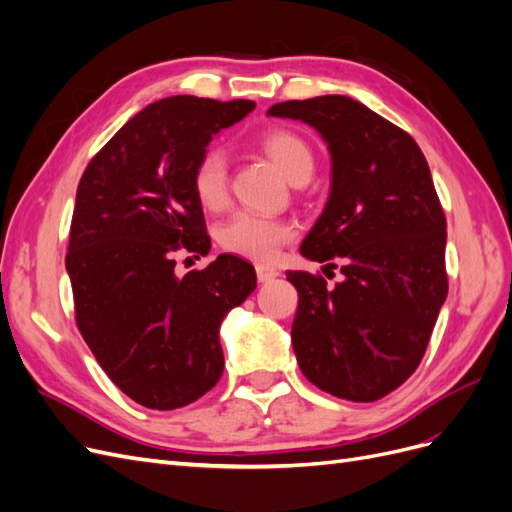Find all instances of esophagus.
<instances>
[{"label": "esophagus", "instance_id": "obj_1", "mask_svg": "<svg viewBox=\"0 0 512 512\" xmlns=\"http://www.w3.org/2000/svg\"><path fill=\"white\" fill-rule=\"evenodd\" d=\"M256 277L260 284H267V282L275 280V277H280V269L273 265H256Z\"/></svg>", "mask_w": 512, "mask_h": 512}]
</instances>
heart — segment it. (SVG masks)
<instances>
[{
    "label": "heart",
    "instance_id": "obj_1",
    "mask_svg": "<svg viewBox=\"0 0 512 512\" xmlns=\"http://www.w3.org/2000/svg\"><path fill=\"white\" fill-rule=\"evenodd\" d=\"M258 147L288 181L312 175V149L297 132L269 130L258 138ZM192 190L198 203L209 211H220L226 205L228 160L224 151L209 149L198 158L192 170ZM292 235L290 224L250 211L230 215L215 232L222 250L250 260H271Z\"/></svg>",
    "mask_w": 512,
    "mask_h": 512
}]
</instances>
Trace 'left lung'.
Wrapping results in <instances>:
<instances>
[{"mask_svg": "<svg viewBox=\"0 0 512 512\" xmlns=\"http://www.w3.org/2000/svg\"><path fill=\"white\" fill-rule=\"evenodd\" d=\"M267 115L307 123L331 153L327 205L301 254L337 260L344 280L327 288L286 271L299 292L297 363L324 393L376 401L414 374L448 292L446 220L427 160L408 132L346 96L288 100Z\"/></svg>", "mask_w": 512, "mask_h": 512, "instance_id": "obj_1", "label": "left lung"}]
</instances>
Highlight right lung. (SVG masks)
<instances>
[{
	"label": "right lung",
	"instance_id": "1",
	"mask_svg": "<svg viewBox=\"0 0 512 512\" xmlns=\"http://www.w3.org/2000/svg\"><path fill=\"white\" fill-rule=\"evenodd\" d=\"M254 106L153 102L100 149L76 190L66 256L76 324L106 376L145 408H183L218 384L220 324L256 288L254 267L232 254L175 273V252L211 250L192 170Z\"/></svg>",
	"mask_w": 512,
	"mask_h": 512
}]
</instances>
